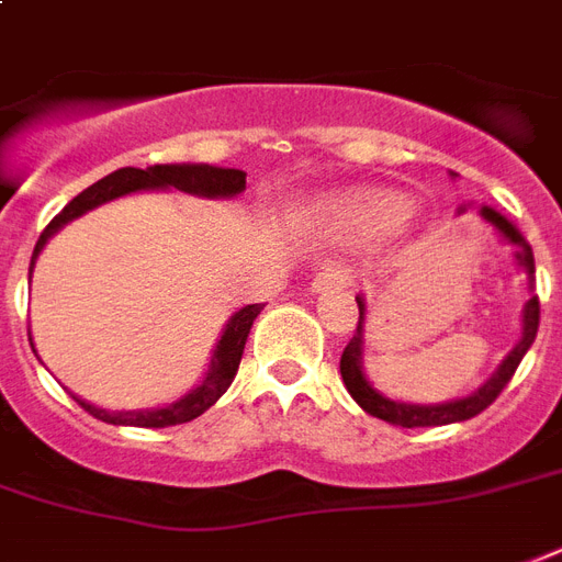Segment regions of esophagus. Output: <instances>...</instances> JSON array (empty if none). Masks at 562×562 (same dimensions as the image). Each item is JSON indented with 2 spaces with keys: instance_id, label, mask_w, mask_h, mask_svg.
Here are the masks:
<instances>
[{
  "instance_id": "obj_1",
  "label": "esophagus",
  "mask_w": 562,
  "mask_h": 562,
  "mask_svg": "<svg viewBox=\"0 0 562 562\" xmlns=\"http://www.w3.org/2000/svg\"><path fill=\"white\" fill-rule=\"evenodd\" d=\"M347 282H350L347 271H344V268H338V265H329V268H324V271L317 273L315 280H312V289H315V291H335V289H344Z\"/></svg>"
}]
</instances>
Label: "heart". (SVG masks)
<instances>
[{
    "label": "heart",
    "instance_id": "heart-1",
    "mask_svg": "<svg viewBox=\"0 0 562 562\" xmlns=\"http://www.w3.org/2000/svg\"><path fill=\"white\" fill-rule=\"evenodd\" d=\"M321 218L338 236H368L382 227H402L411 218L400 194L382 189H359L338 194L321 206Z\"/></svg>",
    "mask_w": 562,
    "mask_h": 562
}]
</instances>
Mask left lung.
I'll list each match as a JSON object with an SVG mask.
<instances>
[{
  "label": "left lung",
  "instance_id": "8db88e82",
  "mask_svg": "<svg viewBox=\"0 0 562 562\" xmlns=\"http://www.w3.org/2000/svg\"><path fill=\"white\" fill-rule=\"evenodd\" d=\"M481 215H484V218L514 245L516 262L522 265V271L533 280V250L531 245H528V238H525L505 215H498V212L490 210V206H484ZM356 300H359V326H356V335H352L350 344H347L341 352V379L344 384H347V391H350L352 400L359 402L368 414L384 419V423H391V426L402 428L449 426V423H463V419H472L475 414H481L487 405H493V402L498 400V393L505 391L507 382L514 379L519 361L525 359V352H528V347H531L533 338H537V329H540V297L533 294V297L528 300V306H525L522 341L516 344L514 352L502 361V368L493 373V379H487V384H481L472 396L443 402V405H405V402L384 400L382 393H375L373 387H370V382L364 379V373H361V324H364V303H361V297Z\"/></svg>",
  "mask_w": 562,
  "mask_h": 562
}]
</instances>
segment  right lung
I'll list each match as a JSON object with an SVG mask.
<instances>
[{
	"label": "right lung",
	"mask_w": 562,
	"mask_h": 562,
	"mask_svg": "<svg viewBox=\"0 0 562 562\" xmlns=\"http://www.w3.org/2000/svg\"><path fill=\"white\" fill-rule=\"evenodd\" d=\"M183 189V192L206 194V198H229V194H238L245 189V171L238 169H215V166H151V169H119L108 178H101L99 183H92L90 189H83L78 198L66 203L64 210L57 212L55 218L48 221V227L40 233L37 247H34V256H31V268H34V259L43 250L48 238L55 236L57 229L64 227L66 221L78 218L81 212L92 210L104 201H113L119 194L136 192V189ZM29 268V273H31ZM265 303H254V306H245L241 312L233 315V321L227 324L224 335H221L218 347H215V356H212L210 373L203 379L192 393H187L183 400L175 402V405H166V408L157 411H104L92 408L87 402H81L75 396V402L81 405L87 414H92L101 423H113V426H139V428H166V426H180V423H189V419L201 417L203 411L218 402V396L229 387L233 375L238 370V361H241V352H245V341L250 326H254L256 315L262 312Z\"/></svg>",
	"instance_id": "add662e5"
}]
</instances>
